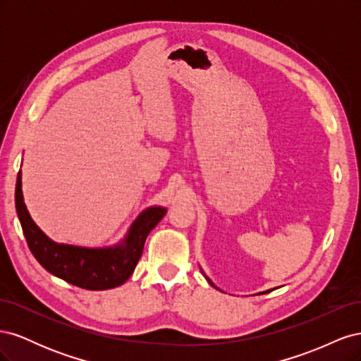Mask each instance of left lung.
Instances as JSON below:
<instances>
[{
  "label": "left lung",
  "instance_id": "left-lung-1",
  "mask_svg": "<svg viewBox=\"0 0 361 361\" xmlns=\"http://www.w3.org/2000/svg\"><path fill=\"white\" fill-rule=\"evenodd\" d=\"M206 279H207V277H206ZM207 281H209V283H211V285H212V286H214V283H212V281H211V280H209V279H207Z\"/></svg>",
  "mask_w": 361,
  "mask_h": 361
}]
</instances>
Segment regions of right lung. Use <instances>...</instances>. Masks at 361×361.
<instances>
[{
  "label": "right lung",
  "mask_w": 361,
  "mask_h": 361,
  "mask_svg": "<svg viewBox=\"0 0 361 361\" xmlns=\"http://www.w3.org/2000/svg\"><path fill=\"white\" fill-rule=\"evenodd\" d=\"M15 203L28 248L39 264L56 277L89 290L123 285L143 255L147 235L167 212L159 206L149 207L130 226L122 244L111 248H84L51 241L31 220L24 203L20 171L16 179Z\"/></svg>",
  "instance_id": "1"
}]
</instances>
